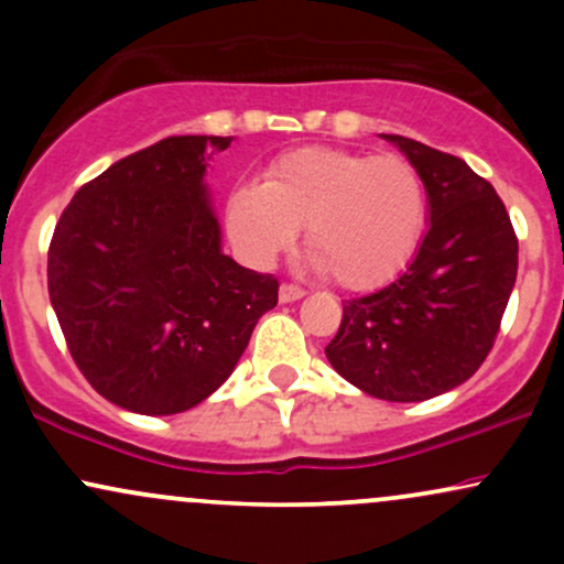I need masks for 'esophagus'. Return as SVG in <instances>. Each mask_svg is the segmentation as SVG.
I'll return each instance as SVG.
<instances>
[{
  "label": "esophagus",
  "instance_id": "obj_1",
  "mask_svg": "<svg viewBox=\"0 0 564 564\" xmlns=\"http://www.w3.org/2000/svg\"><path fill=\"white\" fill-rule=\"evenodd\" d=\"M302 296H304V289L294 286V283H283V286L278 289V300H281L283 304H289V302H296V300H302Z\"/></svg>",
  "mask_w": 564,
  "mask_h": 564
}]
</instances>
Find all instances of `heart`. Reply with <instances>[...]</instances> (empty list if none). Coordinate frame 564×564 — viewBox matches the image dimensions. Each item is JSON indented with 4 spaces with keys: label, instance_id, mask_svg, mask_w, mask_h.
<instances>
[{
    "label": "heart",
    "instance_id": "obj_1",
    "mask_svg": "<svg viewBox=\"0 0 564 564\" xmlns=\"http://www.w3.org/2000/svg\"><path fill=\"white\" fill-rule=\"evenodd\" d=\"M228 230L238 251L268 264L296 241L345 289H373L405 268L422 241L426 191L403 156L328 145L291 148L260 183L232 187Z\"/></svg>",
    "mask_w": 564,
    "mask_h": 564
}]
</instances>
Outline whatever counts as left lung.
<instances>
[{"label":"left lung","instance_id":"1","mask_svg":"<svg viewBox=\"0 0 564 564\" xmlns=\"http://www.w3.org/2000/svg\"><path fill=\"white\" fill-rule=\"evenodd\" d=\"M416 166L430 230L390 286L345 302L328 364L390 403H419L464 384L494 347L517 281V236L494 185L467 161L381 134Z\"/></svg>","mask_w":564,"mask_h":564}]
</instances>
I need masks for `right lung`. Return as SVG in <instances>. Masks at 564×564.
<instances>
[{
  "instance_id": "add662e5",
  "label": "right lung",
  "mask_w": 564,
  "mask_h": 564,
  "mask_svg": "<svg viewBox=\"0 0 564 564\" xmlns=\"http://www.w3.org/2000/svg\"><path fill=\"white\" fill-rule=\"evenodd\" d=\"M232 138L180 134L82 185L55 225L50 302L74 364L145 416L198 405L230 377L278 281L223 254L204 174Z\"/></svg>"
}]
</instances>
